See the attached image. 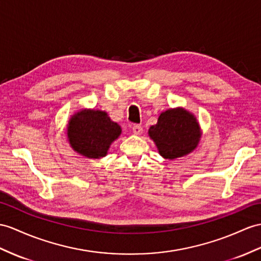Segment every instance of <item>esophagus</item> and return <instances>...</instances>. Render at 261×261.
I'll return each mask as SVG.
<instances>
[{"label": "esophagus", "instance_id": "obj_1", "mask_svg": "<svg viewBox=\"0 0 261 261\" xmlns=\"http://www.w3.org/2000/svg\"><path fill=\"white\" fill-rule=\"evenodd\" d=\"M132 130H133V133H134L135 135H141L142 133H143V127L141 125L135 124V125H133Z\"/></svg>", "mask_w": 261, "mask_h": 261}]
</instances>
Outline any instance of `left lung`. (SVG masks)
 <instances>
[{"label":"left lung","instance_id":"left-lung-1","mask_svg":"<svg viewBox=\"0 0 261 261\" xmlns=\"http://www.w3.org/2000/svg\"><path fill=\"white\" fill-rule=\"evenodd\" d=\"M148 134L164 158L175 160L197 147L200 129L193 114L177 109L162 113L157 124L150 126Z\"/></svg>","mask_w":261,"mask_h":261}]
</instances>
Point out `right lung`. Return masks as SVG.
Segmentation results:
<instances>
[{
    "label": "right lung",
    "mask_w": 261,
    "mask_h": 261,
    "mask_svg": "<svg viewBox=\"0 0 261 261\" xmlns=\"http://www.w3.org/2000/svg\"><path fill=\"white\" fill-rule=\"evenodd\" d=\"M120 126L101 111H81L71 118L67 137L74 150L88 158L104 157L120 135Z\"/></svg>",
    "instance_id": "add662e5"
}]
</instances>
